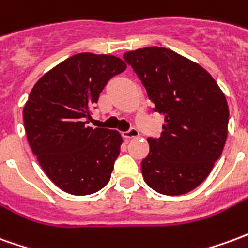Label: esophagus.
I'll use <instances>...</instances> for the list:
<instances>
[{
	"label": "esophagus",
	"mask_w": 248,
	"mask_h": 248,
	"mask_svg": "<svg viewBox=\"0 0 248 248\" xmlns=\"http://www.w3.org/2000/svg\"><path fill=\"white\" fill-rule=\"evenodd\" d=\"M122 136H124V138H126V140H130V138H137V137H140V131H138L136 127H131V129H129L127 131H124V133H122Z\"/></svg>",
	"instance_id": "esophagus-1"
}]
</instances>
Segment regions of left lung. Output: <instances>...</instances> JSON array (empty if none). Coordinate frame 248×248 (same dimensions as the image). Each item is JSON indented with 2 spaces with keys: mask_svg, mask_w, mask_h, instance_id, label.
Listing matches in <instances>:
<instances>
[{
  "mask_svg": "<svg viewBox=\"0 0 248 248\" xmlns=\"http://www.w3.org/2000/svg\"><path fill=\"white\" fill-rule=\"evenodd\" d=\"M146 88L154 111L165 115L160 138L149 137L145 183L168 196L202 184L219 160L228 134V105L217 83L189 59L162 46L124 55Z\"/></svg>",
  "mask_w": 248,
  "mask_h": 248,
  "instance_id": "left-lung-1",
  "label": "left lung"
}]
</instances>
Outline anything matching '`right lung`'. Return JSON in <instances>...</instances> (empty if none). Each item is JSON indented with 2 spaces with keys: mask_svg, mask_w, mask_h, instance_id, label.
<instances>
[{
  "mask_svg": "<svg viewBox=\"0 0 248 248\" xmlns=\"http://www.w3.org/2000/svg\"><path fill=\"white\" fill-rule=\"evenodd\" d=\"M124 70L119 58L83 52L48 71L29 94L22 111L28 142L46 176L67 193L91 195L110 181L122 137L86 124L107 82Z\"/></svg>",
  "mask_w": 248,
  "mask_h": 248,
  "instance_id": "obj_1",
  "label": "right lung"
}]
</instances>
